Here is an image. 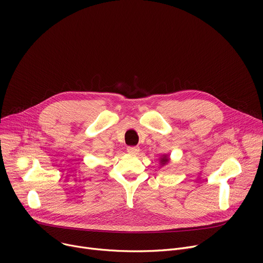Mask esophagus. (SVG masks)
Wrapping results in <instances>:
<instances>
[{"label": "esophagus", "mask_w": 263, "mask_h": 263, "mask_svg": "<svg viewBox=\"0 0 263 263\" xmlns=\"http://www.w3.org/2000/svg\"><path fill=\"white\" fill-rule=\"evenodd\" d=\"M127 151H128V153H129L130 155H136V154L140 151V148H139V147L131 146V147H128V148H127Z\"/></svg>", "instance_id": "esophagus-1"}]
</instances>
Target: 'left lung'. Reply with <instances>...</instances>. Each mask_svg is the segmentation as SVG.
Here are the masks:
<instances>
[{
    "label": "left lung",
    "instance_id": "obj_1",
    "mask_svg": "<svg viewBox=\"0 0 263 263\" xmlns=\"http://www.w3.org/2000/svg\"><path fill=\"white\" fill-rule=\"evenodd\" d=\"M170 162V159H168V157H167V155H163L161 158H160V163L162 164V165H165V164H167Z\"/></svg>",
    "mask_w": 263,
    "mask_h": 263
}]
</instances>
